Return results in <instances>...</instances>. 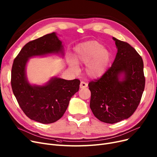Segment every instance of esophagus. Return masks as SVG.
<instances>
[{
    "label": "esophagus",
    "mask_w": 157,
    "mask_h": 157,
    "mask_svg": "<svg viewBox=\"0 0 157 157\" xmlns=\"http://www.w3.org/2000/svg\"><path fill=\"white\" fill-rule=\"evenodd\" d=\"M80 88H85L88 86V84L86 83H85V82L84 81H81V83H80Z\"/></svg>",
    "instance_id": "esophagus-1"
}]
</instances>
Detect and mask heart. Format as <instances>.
Returning a JSON list of instances; mask_svg holds the SVG:
<instances>
[{
  "label": "heart",
  "mask_w": 157,
  "mask_h": 157,
  "mask_svg": "<svg viewBox=\"0 0 157 157\" xmlns=\"http://www.w3.org/2000/svg\"><path fill=\"white\" fill-rule=\"evenodd\" d=\"M111 59V53L108 49L95 40L81 43L76 48V53L73 58H69V65L73 69H76V63L86 65V75L93 79L102 76L106 72Z\"/></svg>",
  "instance_id": "heart-1"
}]
</instances>
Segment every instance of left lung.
I'll return each instance as SVG.
<instances>
[{
    "label": "left lung",
    "instance_id": "1",
    "mask_svg": "<svg viewBox=\"0 0 157 157\" xmlns=\"http://www.w3.org/2000/svg\"><path fill=\"white\" fill-rule=\"evenodd\" d=\"M117 53L111 67L100 79L90 82V107L94 116L107 123L128 118L141 99L144 90L141 56L127 43L113 37Z\"/></svg>",
    "mask_w": 157,
    "mask_h": 157
}]
</instances>
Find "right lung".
Listing matches in <instances>:
<instances>
[{
	"instance_id": "obj_1",
	"label": "right lung",
	"mask_w": 157,
	"mask_h": 157,
	"mask_svg": "<svg viewBox=\"0 0 157 157\" xmlns=\"http://www.w3.org/2000/svg\"><path fill=\"white\" fill-rule=\"evenodd\" d=\"M65 55L62 41L56 32L46 34L25 45L14 60L11 86L20 108L32 120L44 124L59 120L65 113L71 97L78 92L80 81L52 77L43 85L32 84L27 76L30 58Z\"/></svg>"
}]
</instances>
